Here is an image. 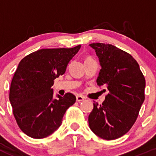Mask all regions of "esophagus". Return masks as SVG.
<instances>
[{"label": "esophagus", "instance_id": "esophagus-1", "mask_svg": "<svg viewBox=\"0 0 156 156\" xmlns=\"http://www.w3.org/2000/svg\"><path fill=\"white\" fill-rule=\"evenodd\" d=\"M85 100V98L81 95H78L76 97V100L78 102V103H80V102L83 101V100Z\"/></svg>", "mask_w": 156, "mask_h": 156}]
</instances>
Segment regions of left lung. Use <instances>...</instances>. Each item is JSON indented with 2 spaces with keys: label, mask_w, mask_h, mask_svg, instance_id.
I'll return each mask as SVG.
<instances>
[{
  "label": "left lung",
  "mask_w": 156,
  "mask_h": 156,
  "mask_svg": "<svg viewBox=\"0 0 156 156\" xmlns=\"http://www.w3.org/2000/svg\"><path fill=\"white\" fill-rule=\"evenodd\" d=\"M90 46L95 50L102 67L97 84L109 92L102 104L94 102L89 126L102 139L115 140L127 133L137 119L145 100V78L137 62L127 52L109 44Z\"/></svg>",
  "instance_id": "left-lung-1"
}]
</instances>
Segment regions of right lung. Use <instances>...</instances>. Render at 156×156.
I'll use <instances>...</instances> for the list:
<instances>
[{
    "instance_id": "right-lung-1",
    "label": "right lung",
    "mask_w": 156,
    "mask_h": 156,
    "mask_svg": "<svg viewBox=\"0 0 156 156\" xmlns=\"http://www.w3.org/2000/svg\"><path fill=\"white\" fill-rule=\"evenodd\" d=\"M81 45L41 49L25 56L11 81L9 99L16 123L34 139L45 138L61 125L66 110L75 103L71 93L53 98L54 80L62 75Z\"/></svg>"
}]
</instances>
